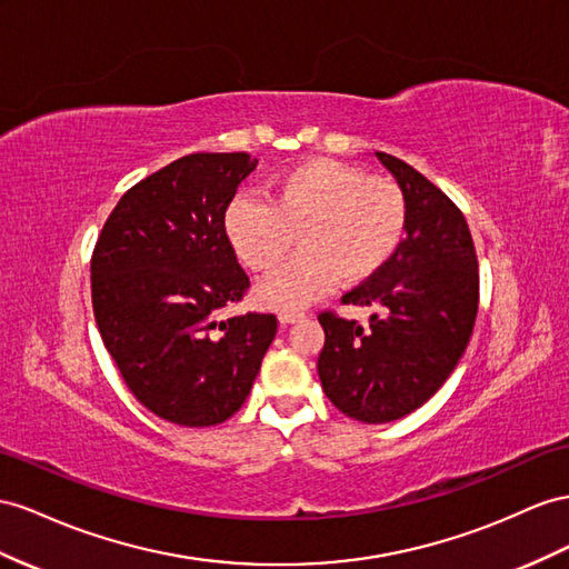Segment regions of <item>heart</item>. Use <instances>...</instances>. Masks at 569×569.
Segmentation results:
<instances>
[{
	"instance_id": "heart-1",
	"label": "heart",
	"mask_w": 569,
	"mask_h": 569,
	"mask_svg": "<svg viewBox=\"0 0 569 569\" xmlns=\"http://www.w3.org/2000/svg\"><path fill=\"white\" fill-rule=\"evenodd\" d=\"M327 187V226L312 232L305 252L322 257L351 273L366 271L389 250V216L366 184L346 174H333ZM319 286L310 273L273 288L276 302L286 308H302L315 300Z\"/></svg>"
}]
</instances>
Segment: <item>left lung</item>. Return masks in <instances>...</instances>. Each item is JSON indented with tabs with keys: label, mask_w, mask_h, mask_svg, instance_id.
Returning a JSON list of instances; mask_svg holds the SVG:
<instances>
[{
	"label": "left lung",
	"mask_w": 569,
	"mask_h": 569,
	"mask_svg": "<svg viewBox=\"0 0 569 569\" xmlns=\"http://www.w3.org/2000/svg\"><path fill=\"white\" fill-rule=\"evenodd\" d=\"M257 158L192 153L127 189L91 257L100 337L124 385L158 418L218 426L250 397L273 315L223 310L250 279L226 236V211Z\"/></svg>",
	"instance_id": "left-lung-1"
}]
</instances>
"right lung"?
<instances>
[{
  "label": "right lung",
  "instance_id": "1",
  "mask_svg": "<svg viewBox=\"0 0 569 569\" xmlns=\"http://www.w3.org/2000/svg\"><path fill=\"white\" fill-rule=\"evenodd\" d=\"M403 203L397 250L325 312L317 370L348 418L389 423L420 409L455 372L478 312V261L461 211L403 160L387 156Z\"/></svg>",
  "mask_w": 569,
  "mask_h": 569
}]
</instances>
